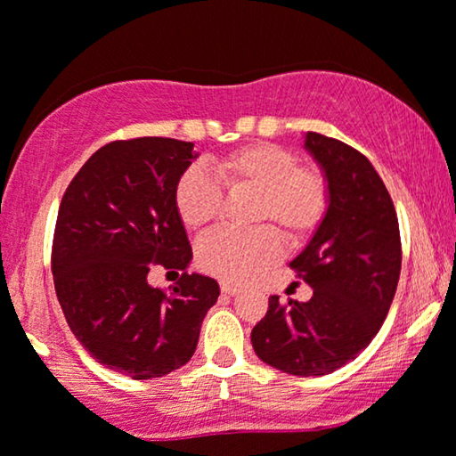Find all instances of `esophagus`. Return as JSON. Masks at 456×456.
Returning <instances> with one entry per match:
<instances>
[{
  "label": "esophagus",
  "mask_w": 456,
  "mask_h": 456,
  "mask_svg": "<svg viewBox=\"0 0 456 456\" xmlns=\"http://www.w3.org/2000/svg\"><path fill=\"white\" fill-rule=\"evenodd\" d=\"M222 292H224V295H230V297H234V295H239L240 289H236V286L224 282V284H222Z\"/></svg>",
  "instance_id": "esophagus-1"
}]
</instances>
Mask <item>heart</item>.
Masks as SVG:
<instances>
[{
	"label": "heart",
	"instance_id": "b5f03b06",
	"mask_svg": "<svg viewBox=\"0 0 456 456\" xmlns=\"http://www.w3.org/2000/svg\"><path fill=\"white\" fill-rule=\"evenodd\" d=\"M216 172L232 192L255 195L251 232H216L197 247V264L226 282L247 278L272 265L286 245H303L322 226L330 208V184L322 170L301 166L289 149L253 142L216 159ZM222 189L199 167L180 174L174 186V208L186 230L199 232L220 216Z\"/></svg>",
	"mask_w": 456,
	"mask_h": 456
}]
</instances>
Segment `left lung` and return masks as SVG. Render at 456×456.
<instances>
[{
    "label": "left lung",
    "mask_w": 456,
    "mask_h": 456,
    "mask_svg": "<svg viewBox=\"0 0 456 456\" xmlns=\"http://www.w3.org/2000/svg\"><path fill=\"white\" fill-rule=\"evenodd\" d=\"M305 149L330 184L322 226L290 261L314 297H270L251 342L264 363L307 378L336 371L370 345L395 298L403 251L395 203L371 161L317 133L305 134Z\"/></svg>",
    "instance_id": "left-lung-1"
}]
</instances>
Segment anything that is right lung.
Here are the masks:
<instances>
[{
	"label": "right lung",
	"mask_w": 456,
	"mask_h": 456,
	"mask_svg": "<svg viewBox=\"0 0 456 456\" xmlns=\"http://www.w3.org/2000/svg\"><path fill=\"white\" fill-rule=\"evenodd\" d=\"M192 142L141 136L103 145L61 197L53 232L55 295L91 357L133 379L161 378L195 353L203 317L220 297L192 259L174 186L197 158ZM183 269L170 293L148 267Z\"/></svg>",
	"instance_id": "obj_1"
}]
</instances>
